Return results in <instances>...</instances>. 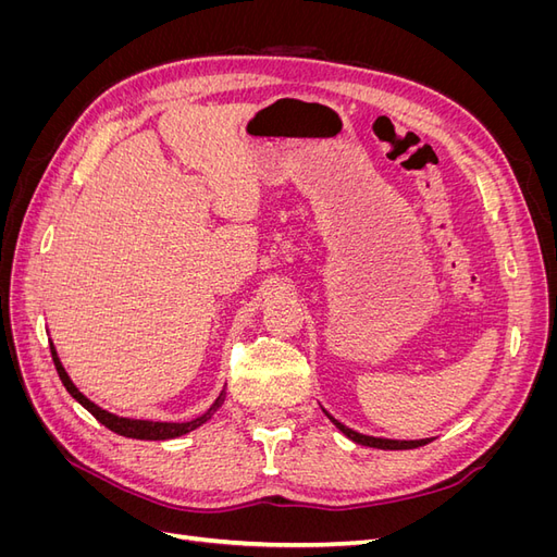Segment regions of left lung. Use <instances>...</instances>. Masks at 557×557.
Listing matches in <instances>:
<instances>
[{
	"mask_svg": "<svg viewBox=\"0 0 557 557\" xmlns=\"http://www.w3.org/2000/svg\"><path fill=\"white\" fill-rule=\"evenodd\" d=\"M327 413V411H325ZM327 418L332 420V423L339 428L348 440H352L356 444H362V446H372V448H383V450H407V448H418V446H425L430 444V440H416V442H397V440H379V436H367V434H360L356 430H350L346 425H342L339 420H334L330 413Z\"/></svg>",
	"mask_w": 557,
	"mask_h": 557,
	"instance_id": "8db88e82",
	"label": "left lung"
}]
</instances>
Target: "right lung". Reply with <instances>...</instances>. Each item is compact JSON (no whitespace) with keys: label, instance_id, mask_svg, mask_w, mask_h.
<instances>
[{"label":"right lung","instance_id":"1","mask_svg":"<svg viewBox=\"0 0 557 557\" xmlns=\"http://www.w3.org/2000/svg\"><path fill=\"white\" fill-rule=\"evenodd\" d=\"M50 352H53V362H55V369H58L62 385L66 387V393H70V395L81 404V407H86L104 428H109L111 432L121 434V436H129V440H148V442L176 440V436L188 434V432L197 430L199 425H205L207 420H209L218 409L223 407L225 395L218 397V399L213 401V407H211L207 413H201L199 418L190 420V423H153V420H134V418L113 416V413H109V411H104V409H99L95 401H90L86 395H83V393L78 391V387L72 383V379L66 376L64 367H62V362H60V358H58V352H55L53 346H50Z\"/></svg>","mask_w":557,"mask_h":557}]
</instances>
